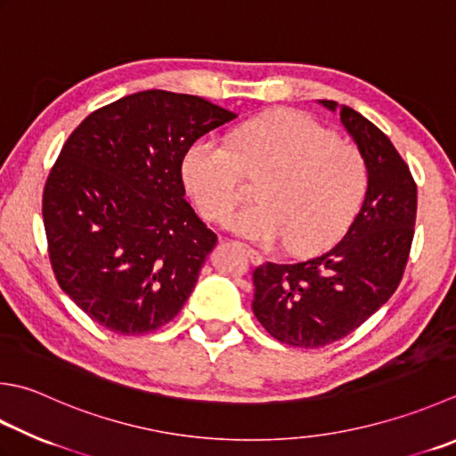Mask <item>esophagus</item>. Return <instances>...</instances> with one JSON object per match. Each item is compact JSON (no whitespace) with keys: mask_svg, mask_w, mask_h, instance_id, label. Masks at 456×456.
Here are the masks:
<instances>
[{"mask_svg":"<svg viewBox=\"0 0 456 456\" xmlns=\"http://www.w3.org/2000/svg\"><path fill=\"white\" fill-rule=\"evenodd\" d=\"M240 247H243V251L247 253V256H248V258H251V263L258 265V263H261V261H263V255H261V253H258V251H255V248H251V247H247V245H240Z\"/></svg>","mask_w":456,"mask_h":456,"instance_id":"34e87169","label":"esophagus"}]
</instances>
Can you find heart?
Masks as SVG:
<instances>
[{"mask_svg":"<svg viewBox=\"0 0 456 456\" xmlns=\"http://www.w3.org/2000/svg\"><path fill=\"white\" fill-rule=\"evenodd\" d=\"M243 174L265 175L253 208L225 225L256 243L287 240L294 253L322 248L350 227L358 213L368 167L360 150L310 116L273 112L240 126L233 148L200 138L185 150L182 177L200 211L219 221L243 198Z\"/></svg>","mask_w":456,"mask_h":456,"instance_id":"heart-1","label":"heart"}]
</instances>
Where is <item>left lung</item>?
Here are the masks:
<instances>
[{"label": "left lung", "mask_w": 456, "mask_h": 456, "mask_svg": "<svg viewBox=\"0 0 456 456\" xmlns=\"http://www.w3.org/2000/svg\"><path fill=\"white\" fill-rule=\"evenodd\" d=\"M340 112L368 167L362 209L340 243L294 265L265 263L253 273V312L274 340L322 347L342 340L391 298L403 279L417 216V185L391 140L360 112Z\"/></svg>", "instance_id": "8db88e82"}]
</instances>
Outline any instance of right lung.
<instances>
[{
    "label": "right lung",
    "instance_id": "right-lung-1",
    "mask_svg": "<svg viewBox=\"0 0 456 456\" xmlns=\"http://www.w3.org/2000/svg\"><path fill=\"white\" fill-rule=\"evenodd\" d=\"M237 118L201 96L142 91L88 114L43 191L59 287L96 324L138 336L177 316L217 235L183 200L182 159Z\"/></svg>",
    "mask_w": 456,
    "mask_h": 456
}]
</instances>
